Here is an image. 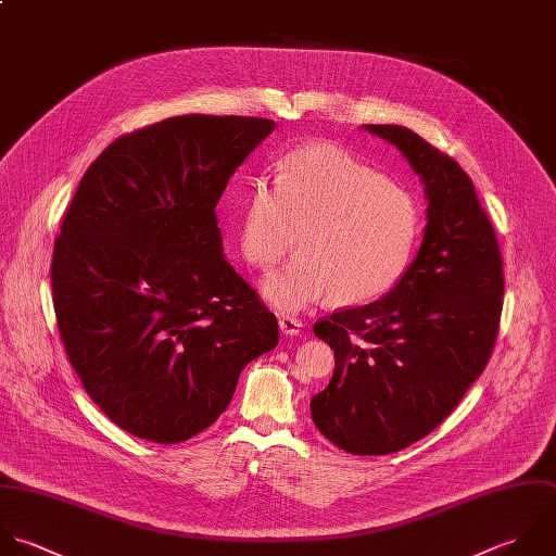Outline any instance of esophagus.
<instances>
[{
    "label": "esophagus",
    "instance_id": "obj_1",
    "mask_svg": "<svg viewBox=\"0 0 556 556\" xmlns=\"http://www.w3.org/2000/svg\"><path fill=\"white\" fill-rule=\"evenodd\" d=\"M279 329L283 336H299L303 329V323L294 316H281L279 318Z\"/></svg>",
    "mask_w": 556,
    "mask_h": 556
}]
</instances>
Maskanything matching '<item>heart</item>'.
<instances>
[{"instance_id":"heart-1","label":"heart","mask_w":556,"mask_h":556,"mask_svg":"<svg viewBox=\"0 0 556 556\" xmlns=\"http://www.w3.org/2000/svg\"><path fill=\"white\" fill-rule=\"evenodd\" d=\"M420 233L412 192L349 151L314 142L281 160L277 184L253 181L240 249L249 264L270 268L299 236L301 255L262 281L270 305L299 312L325 296L359 305L388 294L407 273Z\"/></svg>"}]
</instances>
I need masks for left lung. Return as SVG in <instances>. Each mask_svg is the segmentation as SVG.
Here are the masks:
<instances>
[{
	"label": "left lung",
	"instance_id": "8db88e82",
	"mask_svg": "<svg viewBox=\"0 0 556 556\" xmlns=\"http://www.w3.org/2000/svg\"><path fill=\"white\" fill-rule=\"evenodd\" d=\"M425 184L427 227L403 279L379 301L314 325L336 370L309 407L353 455H390L429 435L485 370L503 312V257L472 179L403 125H364Z\"/></svg>",
	"mask_w": 556,
	"mask_h": 556
}]
</instances>
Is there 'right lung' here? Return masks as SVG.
<instances>
[{
    "label": "right lung",
    "instance_id": "right-lung-1",
    "mask_svg": "<svg viewBox=\"0 0 556 556\" xmlns=\"http://www.w3.org/2000/svg\"><path fill=\"white\" fill-rule=\"evenodd\" d=\"M275 129L184 114L116 138L84 173L53 244L60 338L86 394L123 431L177 444L231 403L279 342L275 314L223 253L216 203Z\"/></svg>",
    "mask_w": 556,
    "mask_h": 556
}]
</instances>
